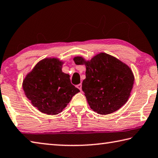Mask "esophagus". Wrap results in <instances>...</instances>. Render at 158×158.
I'll use <instances>...</instances> for the list:
<instances>
[{"mask_svg": "<svg viewBox=\"0 0 158 158\" xmlns=\"http://www.w3.org/2000/svg\"><path fill=\"white\" fill-rule=\"evenodd\" d=\"M77 87L78 88V89H79L80 90H81V91L82 90V85H81V84H79V85H77Z\"/></svg>", "mask_w": 158, "mask_h": 158, "instance_id": "34e87169", "label": "esophagus"}]
</instances>
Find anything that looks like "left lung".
I'll return each mask as SVG.
<instances>
[{"mask_svg":"<svg viewBox=\"0 0 158 158\" xmlns=\"http://www.w3.org/2000/svg\"><path fill=\"white\" fill-rule=\"evenodd\" d=\"M76 64L86 66V78L82 89L94 111L108 114L125 104L134 83L133 73L128 66L108 54L101 52L90 61L74 57Z\"/></svg>","mask_w":158,"mask_h":158,"instance_id":"obj_1","label":"left lung"}]
</instances>
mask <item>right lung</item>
Returning a JSON list of instances; mask_svg holds the SVG:
<instances>
[{"label":"right lung","instance_id":"1","mask_svg":"<svg viewBox=\"0 0 158 158\" xmlns=\"http://www.w3.org/2000/svg\"><path fill=\"white\" fill-rule=\"evenodd\" d=\"M62 64L56 58L41 60L23 82L27 98L33 106L46 114H59L80 92L71 83L69 75L62 71Z\"/></svg>","mask_w":158,"mask_h":158}]
</instances>
